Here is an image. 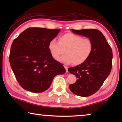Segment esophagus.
I'll use <instances>...</instances> for the list:
<instances>
[{"mask_svg": "<svg viewBox=\"0 0 122 122\" xmlns=\"http://www.w3.org/2000/svg\"><path fill=\"white\" fill-rule=\"evenodd\" d=\"M64 67H65V68L66 69V72H67H67H68V67H67V66H64Z\"/></svg>", "mask_w": 122, "mask_h": 122, "instance_id": "34e87169", "label": "esophagus"}]
</instances>
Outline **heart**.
Listing matches in <instances>:
<instances>
[{
  "label": "heart",
  "mask_w": 122,
  "mask_h": 122,
  "mask_svg": "<svg viewBox=\"0 0 122 122\" xmlns=\"http://www.w3.org/2000/svg\"><path fill=\"white\" fill-rule=\"evenodd\" d=\"M48 49L54 59H57L65 50L66 54L57 59L61 62L75 65L83 63L90 56L93 50V43L88 38L73 33H67L60 36L59 42L55 39L49 41Z\"/></svg>",
  "instance_id": "heart-1"
}]
</instances>
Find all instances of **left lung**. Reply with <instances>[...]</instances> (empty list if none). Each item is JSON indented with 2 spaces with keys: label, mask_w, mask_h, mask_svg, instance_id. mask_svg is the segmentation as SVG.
<instances>
[{
  "label": "left lung",
  "mask_w": 122,
  "mask_h": 122,
  "mask_svg": "<svg viewBox=\"0 0 122 122\" xmlns=\"http://www.w3.org/2000/svg\"><path fill=\"white\" fill-rule=\"evenodd\" d=\"M71 31L90 39L93 43V50L87 60L68 68L69 73L77 78L75 83L69 86V89L77 96H89L97 92L110 73L112 49L103 34L97 30L71 29Z\"/></svg>",
  "instance_id": "left-lung-1"
}]
</instances>
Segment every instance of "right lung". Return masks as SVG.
I'll use <instances>...</instances> for the list:
<instances>
[{
    "label": "right lung",
    "instance_id": "right-lung-1",
    "mask_svg": "<svg viewBox=\"0 0 122 122\" xmlns=\"http://www.w3.org/2000/svg\"><path fill=\"white\" fill-rule=\"evenodd\" d=\"M60 31L59 29L28 28L13 40L10 63L24 89L36 93L44 92L55 76L66 73L63 66L53 59L48 49L49 41Z\"/></svg>",
    "mask_w": 122,
    "mask_h": 122
}]
</instances>
